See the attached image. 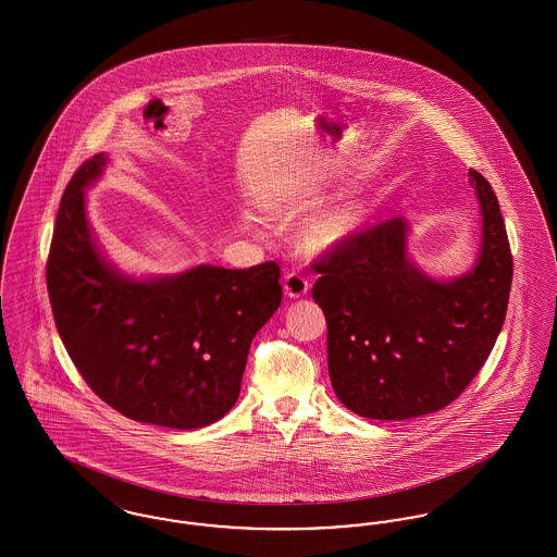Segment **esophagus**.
<instances>
[{"instance_id": "obj_1", "label": "esophagus", "mask_w": 557, "mask_h": 557, "mask_svg": "<svg viewBox=\"0 0 557 557\" xmlns=\"http://www.w3.org/2000/svg\"><path fill=\"white\" fill-rule=\"evenodd\" d=\"M284 292L290 298H300V296H305L309 292V282L302 275H298V273H288L284 277Z\"/></svg>"}]
</instances>
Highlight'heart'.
<instances>
[{"mask_svg": "<svg viewBox=\"0 0 557 557\" xmlns=\"http://www.w3.org/2000/svg\"><path fill=\"white\" fill-rule=\"evenodd\" d=\"M321 189L315 184L292 186L273 202L271 211L280 214H305L318 209ZM368 219V202L359 196H348L321 211L313 212L298 230V244L309 255H330L355 238Z\"/></svg>", "mask_w": 557, "mask_h": 557, "instance_id": "1", "label": "heart"}]
</instances>
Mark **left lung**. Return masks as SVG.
Returning <instances> with one entry per match:
<instances>
[{
    "mask_svg": "<svg viewBox=\"0 0 557 557\" xmlns=\"http://www.w3.org/2000/svg\"><path fill=\"white\" fill-rule=\"evenodd\" d=\"M480 207L472 267L434 277L409 255L411 223L361 232L315 267L327 370L346 409L370 420L434 413L472 382L504 327L511 252L491 184L470 171Z\"/></svg>",
    "mask_w": 557,
    "mask_h": 557,
    "instance_id": "left-lung-1",
    "label": "left lung"
}]
</instances>
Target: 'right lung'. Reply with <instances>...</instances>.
Here are the masks:
<instances>
[{
  "mask_svg": "<svg viewBox=\"0 0 557 557\" xmlns=\"http://www.w3.org/2000/svg\"><path fill=\"white\" fill-rule=\"evenodd\" d=\"M107 152L83 162L64 189L48 259L58 334L89 388L141 424L196 430L239 397L248 348L282 302L280 267H189L132 275L96 238L85 189Z\"/></svg>",
  "mask_w": 557,
  "mask_h": 557,
  "instance_id": "obj_1",
  "label": "right lung"
}]
</instances>
